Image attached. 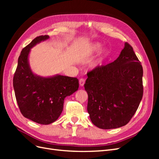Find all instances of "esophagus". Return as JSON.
Wrapping results in <instances>:
<instances>
[{"instance_id":"esophagus-1","label":"esophagus","mask_w":159,"mask_h":159,"mask_svg":"<svg viewBox=\"0 0 159 159\" xmlns=\"http://www.w3.org/2000/svg\"><path fill=\"white\" fill-rule=\"evenodd\" d=\"M85 79L84 78H81L80 79V81H79V83H80V86H83L85 84Z\"/></svg>"}]
</instances>
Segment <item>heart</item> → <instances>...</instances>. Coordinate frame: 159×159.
Wrapping results in <instances>:
<instances>
[{"label": "heart", "mask_w": 159, "mask_h": 159, "mask_svg": "<svg viewBox=\"0 0 159 159\" xmlns=\"http://www.w3.org/2000/svg\"><path fill=\"white\" fill-rule=\"evenodd\" d=\"M102 44H100V43H94V44H91L89 46V48H88L87 52H88V54H91V53H93V52H98L101 49H102ZM105 55V54H103V55L102 57H101L99 59H98V60L97 61L95 62L93 66H97L98 64L101 63V62L102 61Z\"/></svg>", "instance_id": "b5f03b06"}]
</instances>
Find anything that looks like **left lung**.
Masks as SVG:
<instances>
[{
	"label": "left lung",
	"instance_id": "left-lung-1",
	"mask_svg": "<svg viewBox=\"0 0 159 159\" xmlns=\"http://www.w3.org/2000/svg\"><path fill=\"white\" fill-rule=\"evenodd\" d=\"M143 74L141 62L127 42L117 60L88 72L84 87L93 125L111 129L129 122L143 98Z\"/></svg>",
	"mask_w": 159,
	"mask_h": 159
}]
</instances>
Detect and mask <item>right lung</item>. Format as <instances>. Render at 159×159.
<instances>
[{"label": "right lung", "instance_id": "right-lung-1", "mask_svg": "<svg viewBox=\"0 0 159 159\" xmlns=\"http://www.w3.org/2000/svg\"><path fill=\"white\" fill-rule=\"evenodd\" d=\"M49 36H39L22 49L13 78V87L22 115L37 123L48 125L61 115L66 97L78 89L77 78L56 75L43 78L33 74L28 55L30 48Z\"/></svg>", "mask_w": 159, "mask_h": 159}]
</instances>
